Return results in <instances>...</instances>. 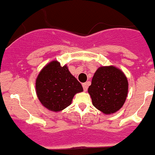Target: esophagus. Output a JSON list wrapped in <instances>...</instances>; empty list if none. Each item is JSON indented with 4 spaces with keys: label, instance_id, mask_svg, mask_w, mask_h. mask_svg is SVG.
Returning a JSON list of instances; mask_svg holds the SVG:
<instances>
[{
    "label": "esophagus",
    "instance_id": "34e87169",
    "mask_svg": "<svg viewBox=\"0 0 155 155\" xmlns=\"http://www.w3.org/2000/svg\"><path fill=\"white\" fill-rule=\"evenodd\" d=\"M88 86H89V84L88 83H84V84H83V88H84V91H87V89H88Z\"/></svg>",
    "mask_w": 155,
    "mask_h": 155
}]
</instances>
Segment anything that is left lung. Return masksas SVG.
Returning a JSON list of instances; mask_svg holds the SVG:
<instances>
[{"instance_id":"8db88e82","label":"left lung","mask_w":155,"mask_h":155,"mask_svg":"<svg viewBox=\"0 0 155 155\" xmlns=\"http://www.w3.org/2000/svg\"><path fill=\"white\" fill-rule=\"evenodd\" d=\"M93 105L104 114H113L125 102L128 81L125 74L114 66L98 68L88 88Z\"/></svg>"}]
</instances>
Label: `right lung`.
Returning a JSON list of instances; mask_svg holds the SVG:
<instances>
[{"label": "right lung", "instance_id": "1", "mask_svg": "<svg viewBox=\"0 0 155 155\" xmlns=\"http://www.w3.org/2000/svg\"><path fill=\"white\" fill-rule=\"evenodd\" d=\"M83 91L81 83L68 71L53 61L41 71L36 80L37 96L45 108L53 111L65 109L76 93Z\"/></svg>", "mask_w": 155, "mask_h": 155}]
</instances>
